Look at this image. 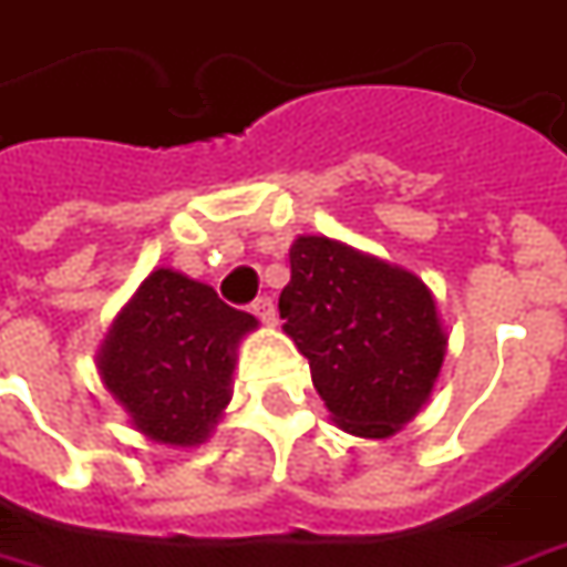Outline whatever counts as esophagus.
Listing matches in <instances>:
<instances>
[{"instance_id": "34e87169", "label": "esophagus", "mask_w": 567, "mask_h": 567, "mask_svg": "<svg viewBox=\"0 0 567 567\" xmlns=\"http://www.w3.org/2000/svg\"><path fill=\"white\" fill-rule=\"evenodd\" d=\"M251 313L257 316L260 322L272 326V322H276V303H272V298H267V295H264V298H257L251 303Z\"/></svg>"}]
</instances>
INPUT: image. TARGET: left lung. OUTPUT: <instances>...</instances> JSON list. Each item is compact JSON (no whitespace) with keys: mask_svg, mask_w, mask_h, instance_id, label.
Masks as SVG:
<instances>
[{"mask_svg":"<svg viewBox=\"0 0 567 567\" xmlns=\"http://www.w3.org/2000/svg\"><path fill=\"white\" fill-rule=\"evenodd\" d=\"M279 313L332 419L357 437H388L410 422L444 363L425 282L322 235L295 241Z\"/></svg>","mask_w":567,"mask_h":567,"instance_id":"8db88e82","label":"left lung"}]
</instances>
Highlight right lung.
Returning <instances> with one entry per match:
<instances>
[{
    "label": "right lung",
    "instance_id": "right-lung-1",
    "mask_svg": "<svg viewBox=\"0 0 567 567\" xmlns=\"http://www.w3.org/2000/svg\"><path fill=\"white\" fill-rule=\"evenodd\" d=\"M257 319L183 272H152L117 316L102 375L133 425L161 444H198L229 400L238 338Z\"/></svg>",
    "mask_w": 567,
    "mask_h": 567
}]
</instances>
